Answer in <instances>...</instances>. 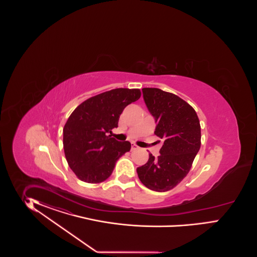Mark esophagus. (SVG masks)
Masks as SVG:
<instances>
[{"label":"esophagus","instance_id":"esophagus-1","mask_svg":"<svg viewBox=\"0 0 257 257\" xmlns=\"http://www.w3.org/2000/svg\"><path fill=\"white\" fill-rule=\"evenodd\" d=\"M131 149H132V151H134V150H137V149H139V146H137L135 143H133L132 147H131Z\"/></svg>","mask_w":257,"mask_h":257}]
</instances>
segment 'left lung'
<instances>
[{
  "label": "left lung",
  "mask_w": 257,
  "mask_h": 257,
  "mask_svg": "<svg viewBox=\"0 0 257 257\" xmlns=\"http://www.w3.org/2000/svg\"><path fill=\"white\" fill-rule=\"evenodd\" d=\"M143 100L155 118L156 134L164 140L160 155L149 154L147 163L137 169L141 183L149 189L165 192L187 176L201 147L198 116L187 101L159 88H142Z\"/></svg>",
  "instance_id": "obj_1"
}]
</instances>
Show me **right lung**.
I'll list each match as a JSON object with an SVG mask.
<instances>
[{"label": "right lung", "instance_id": "obj_1", "mask_svg": "<svg viewBox=\"0 0 257 257\" xmlns=\"http://www.w3.org/2000/svg\"><path fill=\"white\" fill-rule=\"evenodd\" d=\"M140 89L116 88L96 95L78 105L63 129L67 162L78 178L97 184L111 175L117 159L129 152V141L108 135L117 128L123 109L140 98Z\"/></svg>", "mask_w": 257, "mask_h": 257}]
</instances>
